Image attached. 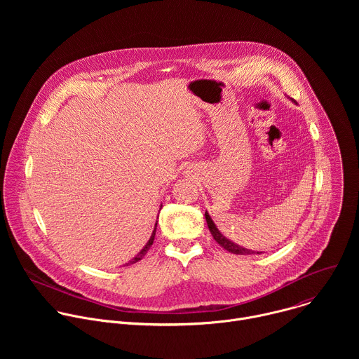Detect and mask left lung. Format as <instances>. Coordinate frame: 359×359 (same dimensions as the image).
<instances>
[{
    "mask_svg": "<svg viewBox=\"0 0 359 359\" xmlns=\"http://www.w3.org/2000/svg\"><path fill=\"white\" fill-rule=\"evenodd\" d=\"M204 216H206V222H208V226H209V230H210L213 238H215L223 248H226L227 251H230V252H233V254H243V255H245V254H262V252H259V251L255 252V251H251V250H248V248H243V247H240L238 244H234L233 241H230L229 238H226V237L217 230L216 224L213 223V220H212V217L209 216L208 212L204 213Z\"/></svg>",
    "mask_w": 359,
    "mask_h": 359,
    "instance_id": "obj_1",
    "label": "left lung"
}]
</instances>
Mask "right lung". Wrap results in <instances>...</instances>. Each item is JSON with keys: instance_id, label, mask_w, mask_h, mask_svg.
Returning a JSON list of instances; mask_svg holds the SVG:
<instances>
[{"instance_id": "obj_1", "label": "right lung", "mask_w": 359, "mask_h": 359, "mask_svg": "<svg viewBox=\"0 0 359 359\" xmlns=\"http://www.w3.org/2000/svg\"><path fill=\"white\" fill-rule=\"evenodd\" d=\"M158 224V223H156ZM155 234H156V226H155V230H153V233H151V236H150V238H149V241L146 243V245L139 251V254L136 255V257H133L129 263H126V266H130V264H135V263H137L139 260H142L144 255H146V252H147V250L150 248V245L153 244V240H155Z\"/></svg>"}]
</instances>
